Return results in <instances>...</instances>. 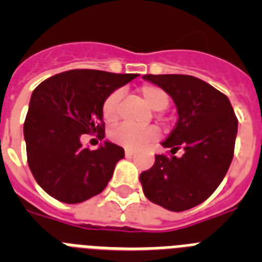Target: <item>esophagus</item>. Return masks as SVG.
Masks as SVG:
<instances>
[{"instance_id":"obj_1","label":"esophagus","mask_w":262,"mask_h":262,"mask_svg":"<svg viewBox=\"0 0 262 262\" xmlns=\"http://www.w3.org/2000/svg\"><path fill=\"white\" fill-rule=\"evenodd\" d=\"M126 156L127 157H131V156H134V155H135V151H134V149H129V148H126Z\"/></svg>"}]
</instances>
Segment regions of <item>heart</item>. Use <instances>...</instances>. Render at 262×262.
I'll return each mask as SVG.
<instances>
[{"mask_svg":"<svg viewBox=\"0 0 262 262\" xmlns=\"http://www.w3.org/2000/svg\"><path fill=\"white\" fill-rule=\"evenodd\" d=\"M138 93L142 97L143 101L155 111L164 110L169 105V96L166 92L156 85H143L138 89ZM119 90L113 92L105 99L102 105V115L107 123H114L119 117ZM110 136L114 142L123 147L139 148L156 138L157 129L151 126L136 127L131 124H120L111 131Z\"/></svg>","mask_w":262,"mask_h":262,"instance_id":"obj_1","label":"heart"}]
</instances>
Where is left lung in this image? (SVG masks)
I'll list each match as a JSON object with an SVG mask.
<instances>
[{
    "instance_id": "obj_1",
    "label": "left lung",
    "mask_w": 262,
    "mask_h": 262,
    "mask_svg": "<svg viewBox=\"0 0 262 262\" xmlns=\"http://www.w3.org/2000/svg\"><path fill=\"white\" fill-rule=\"evenodd\" d=\"M173 99L178 119L161 142L172 156H155L140 174L143 191L151 202L169 211H185L206 201L223 181L233 157L237 119L230 99L200 78L186 75H145ZM184 146L181 158L175 151Z\"/></svg>"
}]
</instances>
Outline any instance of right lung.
<instances>
[{"label":"right lung","mask_w":262,"mask_h":262,"mask_svg":"<svg viewBox=\"0 0 262 262\" xmlns=\"http://www.w3.org/2000/svg\"><path fill=\"white\" fill-rule=\"evenodd\" d=\"M138 75L73 69L47 78L32 92L23 134L30 170L39 186L64 203H80L107 186L124 149L103 140L85 148L84 134L105 138L102 105Z\"/></svg>","instance_id":"add662e5"}]
</instances>
